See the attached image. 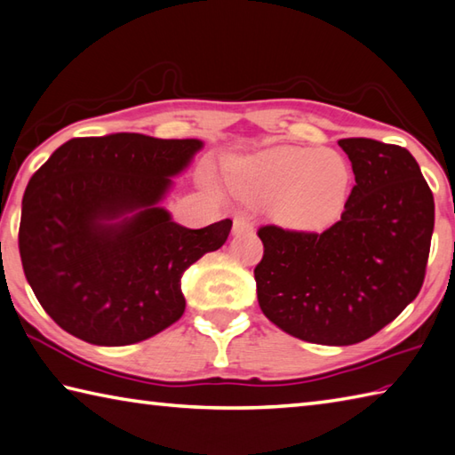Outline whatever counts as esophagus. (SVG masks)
Listing matches in <instances>:
<instances>
[{
	"label": "esophagus",
	"instance_id": "obj_1",
	"mask_svg": "<svg viewBox=\"0 0 455 455\" xmlns=\"http://www.w3.org/2000/svg\"><path fill=\"white\" fill-rule=\"evenodd\" d=\"M249 230H252V220L246 217V214H236L233 220V233L243 235V233H249Z\"/></svg>",
	"mask_w": 455,
	"mask_h": 455
}]
</instances>
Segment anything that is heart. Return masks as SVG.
<instances>
[{
  "instance_id": "obj_1",
  "label": "heart",
  "mask_w": 455,
  "mask_h": 455,
  "mask_svg": "<svg viewBox=\"0 0 455 455\" xmlns=\"http://www.w3.org/2000/svg\"><path fill=\"white\" fill-rule=\"evenodd\" d=\"M246 199L270 203L286 227L322 230L340 217L352 171L342 155L322 147H275L230 167Z\"/></svg>"
}]
</instances>
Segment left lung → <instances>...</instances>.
Here are the masks:
<instances>
[{
    "instance_id": "obj_1",
    "label": "left lung",
    "mask_w": 455,
    "mask_h": 455,
    "mask_svg": "<svg viewBox=\"0 0 455 455\" xmlns=\"http://www.w3.org/2000/svg\"><path fill=\"white\" fill-rule=\"evenodd\" d=\"M352 163L344 212L324 233L259 228L254 280L260 310L300 340L350 346L379 332L424 284L434 195L408 148L338 141Z\"/></svg>"
}]
</instances>
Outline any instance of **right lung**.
I'll return each instance as SVG.
<instances>
[{"label":"right lung","mask_w":455,"mask_h":455,"mask_svg":"<svg viewBox=\"0 0 455 455\" xmlns=\"http://www.w3.org/2000/svg\"><path fill=\"white\" fill-rule=\"evenodd\" d=\"M199 139L139 133L77 137L29 179L20 254L44 310L65 332L97 346H127L185 312L180 276L220 249L233 220L177 225L159 203Z\"/></svg>","instance_id":"add662e5"}]
</instances>
